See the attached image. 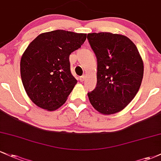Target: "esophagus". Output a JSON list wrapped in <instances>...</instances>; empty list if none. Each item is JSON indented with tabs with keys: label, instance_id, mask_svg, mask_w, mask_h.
Instances as JSON below:
<instances>
[{
	"label": "esophagus",
	"instance_id": "obj_1",
	"mask_svg": "<svg viewBox=\"0 0 161 161\" xmlns=\"http://www.w3.org/2000/svg\"><path fill=\"white\" fill-rule=\"evenodd\" d=\"M86 75H83L82 76H81L80 78H79V81H80V82H83V81L86 80Z\"/></svg>",
	"mask_w": 161,
	"mask_h": 161
}]
</instances>
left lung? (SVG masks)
Instances as JSON below:
<instances>
[{
    "instance_id": "1",
    "label": "left lung",
    "mask_w": 161,
    "mask_h": 161,
    "mask_svg": "<svg viewBox=\"0 0 161 161\" xmlns=\"http://www.w3.org/2000/svg\"><path fill=\"white\" fill-rule=\"evenodd\" d=\"M98 61L97 85L88 93L91 105L102 114L121 112L138 92L144 63L135 44L121 34L88 33Z\"/></svg>"
}]
</instances>
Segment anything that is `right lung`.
<instances>
[{"label": "right lung", "mask_w": 161, "mask_h": 161, "mask_svg": "<svg viewBox=\"0 0 161 161\" xmlns=\"http://www.w3.org/2000/svg\"><path fill=\"white\" fill-rule=\"evenodd\" d=\"M86 40V33L58 30L41 33L28 45L21 56L20 75L35 105L55 111L66 102L77 83L70 71L69 55Z\"/></svg>", "instance_id": "1"}]
</instances>
